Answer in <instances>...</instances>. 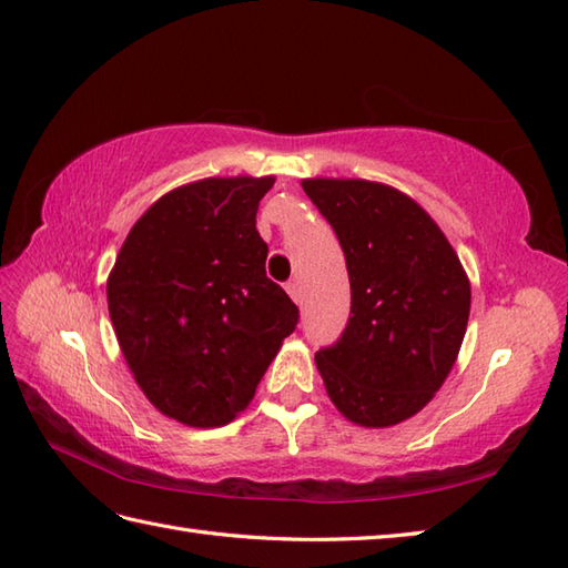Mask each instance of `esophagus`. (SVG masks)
<instances>
[{
    "mask_svg": "<svg viewBox=\"0 0 568 568\" xmlns=\"http://www.w3.org/2000/svg\"><path fill=\"white\" fill-rule=\"evenodd\" d=\"M286 292H288V296H292L294 301H296V304L301 306V304H304V292H301V286H298V282H288L286 284Z\"/></svg>",
    "mask_w": 568,
    "mask_h": 568,
    "instance_id": "obj_1",
    "label": "esophagus"
}]
</instances>
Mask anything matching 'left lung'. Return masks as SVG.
Segmentation results:
<instances>
[{
  "label": "left lung",
  "mask_w": 568,
  "mask_h": 568,
  "mask_svg": "<svg viewBox=\"0 0 568 568\" xmlns=\"http://www.w3.org/2000/svg\"><path fill=\"white\" fill-rule=\"evenodd\" d=\"M301 186L333 225L349 274V321L316 352L327 396L362 427L396 425L455 367L469 280L437 223L398 189L323 178Z\"/></svg>",
  "instance_id": "1"
}]
</instances>
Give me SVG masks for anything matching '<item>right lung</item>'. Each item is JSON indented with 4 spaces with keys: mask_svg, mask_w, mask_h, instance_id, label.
<instances>
[{
    "mask_svg": "<svg viewBox=\"0 0 568 568\" xmlns=\"http://www.w3.org/2000/svg\"><path fill=\"white\" fill-rule=\"evenodd\" d=\"M274 178H209L160 196L109 274V316L138 386L168 418L229 425L294 333L255 229Z\"/></svg>",
    "mask_w": 568,
    "mask_h": 568,
    "instance_id": "1",
    "label": "right lung"
}]
</instances>
